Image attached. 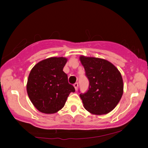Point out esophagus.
I'll return each mask as SVG.
<instances>
[{"instance_id":"1","label":"esophagus","mask_w":148,"mask_h":148,"mask_svg":"<svg viewBox=\"0 0 148 148\" xmlns=\"http://www.w3.org/2000/svg\"><path fill=\"white\" fill-rule=\"evenodd\" d=\"M74 88H75V90H76L78 88V86H79V84H78V83H75V84H74Z\"/></svg>"}]
</instances>
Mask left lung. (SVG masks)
Returning a JSON list of instances; mask_svg holds the SVG:
<instances>
[{
    "instance_id": "left-lung-1",
    "label": "left lung",
    "mask_w": 148,
    "mask_h": 148,
    "mask_svg": "<svg viewBox=\"0 0 148 148\" xmlns=\"http://www.w3.org/2000/svg\"><path fill=\"white\" fill-rule=\"evenodd\" d=\"M80 60L89 81L88 90L80 94L84 108L95 115L109 113L123 96L121 74L113 64L104 59L81 56Z\"/></svg>"
}]
</instances>
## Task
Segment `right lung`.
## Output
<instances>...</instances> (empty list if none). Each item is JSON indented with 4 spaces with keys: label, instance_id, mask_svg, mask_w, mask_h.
Wrapping results in <instances>:
<instances>
[{
    "label": "right lung",
    "instance_id": "right-lung-1",
    "mask_svg": "<svg viewBox=\"0 0 148 148\" xmlns=\"http://www.w3.org/2000/svg\"><path fill=\"white\" fill-rule=\"evenodd\" d=\"M67 60L63 57L49 58L39 62L30 71L27 92L33 104L42 113H56L64 106L70 92H75L62 70Z\"/></svg>",
    "mask_w": 148,
    "mask_h": 148
}]
</instances>
